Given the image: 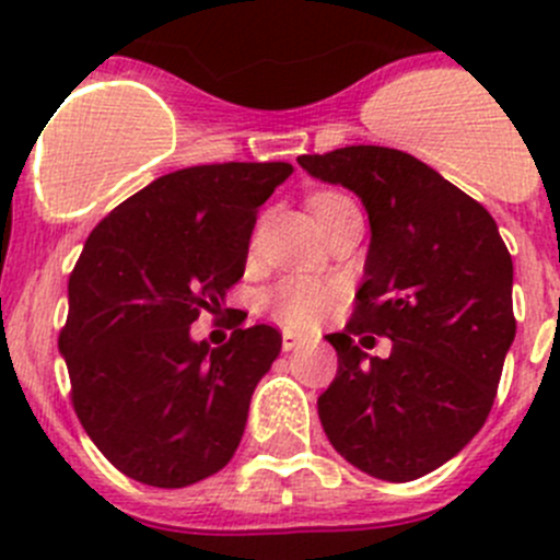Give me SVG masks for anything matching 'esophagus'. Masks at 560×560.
I'll return each instance as SVG.
<instances>
[{
    "mask_svg": "<svg viewBox=\"0 0 560 560\" xmlns=\"http://www.w3.org/2000/svg\"><path fill=\"white\" fill-rule=\"evenodd\" d=\"M303 343H306V336H301V332L284 330V338H281V347H284V352H292V349L303 347Z\"/></svg>",
    "mask_w": 560,
    "mask_h": 560,
    "instance_id": "34e87169",
    "label": "esophagus"
}]
</instances>
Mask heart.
Instances as JSON below:
<instances>
[{
  "mask_svg": "<svg viewBox=\"0 0 560 560\" xmlns=\"http://www.w3.org/2000/svg\"><path fill=\"white\" fill-rule=\"evenodd\" d=\"M332 197L338 195H316L312 206L332 200ZM262 303L281 325L292 327V330H303V327L316 325L322 316L330 312L332 290L330 284L312 279V276H290V279H281L273 290L265 292Z\"/></svg>",
  "mask_w": 560,
  "mask_h": 560,
  "instance_id": "obj_1",
  "label": "heart"
}]
</instances>
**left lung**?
Wrapping results in <instances>:
<instances>
[{
    "mask_svg": "<svg viewBox=\"0 0 560 560\" xmlns=\"http://www.w3.org/2000/svg\"><path fill=\"white\" fill-rule=\"evenodd\" d=\"M298 165L354 191L371 224L358 308L327 336L338 374L316 400L322 428L354 468L409 482L488 420L517 330L512 257L493 217L411 154L347 145ZM360 331L387 335L390 358L369 359Z\"/></svg>",
    "mask_w": 560,
    "mask_h": 560,
    "instance_id": "obj_1",
    "label": "left lung"
}]
</instances>
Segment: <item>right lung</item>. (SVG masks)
Listing matches in <instances>:
<instances>
[{"label":"right lung","instance_id":"1","mask_svg":"<svg viewBox=\"0 0 560 560\" xmlns=\"http://www.w3.org/2000/svg\"><path fill=\"white\" fill-rule=\"evenodd\" d=\"M287 162L184 167L151 180L92 230L67 284L59 352L72 406L107 460L154 488H186L230 463L257 382L281 352L270 325L224 347L189 336L244 276L257 208Z\"/></svg>","mask_w":560,"mask_h":560}]
</instances>
